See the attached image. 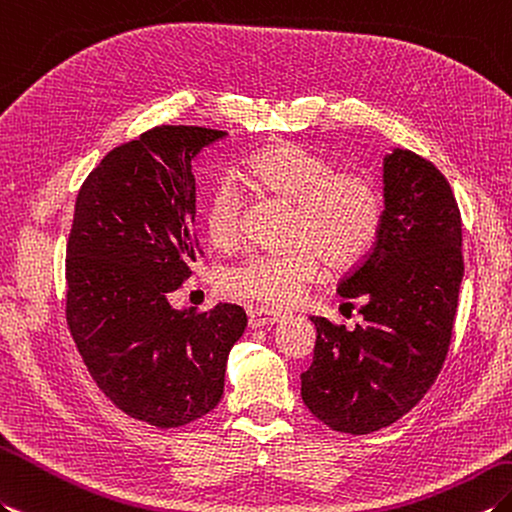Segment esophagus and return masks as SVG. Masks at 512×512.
I'll use <instances>...</instances> for the list:
<instances>
[{"label":"esophagus","instance_id":"obj_1","mask_svg":"<svg viewBox=\"0 0 512 512\" xmlns=\"http://www.w3.org/2000/svg\"><path fill=\"white\" fill-rule=\"evenodd\" d=\"M283 316L277 314V312H270V310H264V307H257V310H251L248 312V325H251V329H259V327H268V325H277L281 323Z\"/></svg>","mask_w":512,"mask_h":512}]
</instances>
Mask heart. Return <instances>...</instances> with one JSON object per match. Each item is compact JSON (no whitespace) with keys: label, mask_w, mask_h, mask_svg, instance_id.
<instances>
[{"label":"heart","mask_w":512,"mask_h":512,"mask_svg":"<svg viewBox=\"0 0 512 512\" xmlns=\"http://www.w3.org/2000/svg\"><path fill=\"white\" fill-rule=\"evenodd\" d=\"M244 178L294 205L292 242L283 253H251L222 272V288L272 307L296 303L331 266H353L371 251L384 220V198L371 176L334 172L325 157L296 144L266 146L244 161ZM209 240L229 246L240 235L242 192L231 181L211 189L202 213Z\"/></svg>","instance_id":"1"}]
</instances>
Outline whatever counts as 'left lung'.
Returning <instances> with one entry per match:
<instances>
[{"label": "left lung", "instance_id": "obj_1", "mask_svg": "<svg viewBox=\"0 0 512 512\" xmlns=\"http://www.w3.org/2000/svg\"><path fill=\"white\" fill-rule=\"evenodd\" d=\"M384 220L373 251L338 285L360 299L362 325L312 316L314 362L301 397L342 434H371L399 421L434 384L458 310L462 220L447 178L410 150L384 157Z\"/></svg>", "mask_w": 512, "mask_h": 512}]
</instances>
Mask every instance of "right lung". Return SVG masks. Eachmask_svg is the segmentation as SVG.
<instances>
[{
    "mask_svg": "<svg viewBox=\"0 0 512 512\" xmlns=\"http://www.w3.org/2000/svg\"><path fill=\"white\" fill-rule=\"evenodd\" d=\"M224 130L157 126L111 150L82 183L67 242V325L93 382L161 430L218 406L240 305L174 310L196 261L192 161Z\"/></svg>",
    "mask_w": 512,
    "mask_h": 512,
    "instance_id": "right-lung-1",
    "label": "right lung"
}]
</instances>
